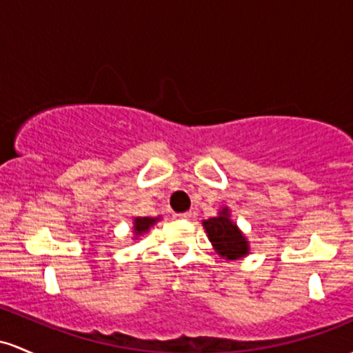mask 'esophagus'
<instances>
[{"label": "esophagus", "instance_id": "obj_1", "mask_svg": "<svg viewBox=\"0 0 353 353\" xmlns=\"http://www.w3.org/2000/svg\"><path fill=\"white\" fill-rule=\"evenodd\" d=\"M176 219L178 220H188V219H192V212H185V213H176Z\"/></svg>", "mask_w": 353, "mask_h": 353}]
</instances>
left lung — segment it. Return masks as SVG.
<instances>
[{
  "label": "left lung",
  "mask_w": 353,
  "mask_h": 353,
  "mask_svg": "<svg viewBox=\"0 0 353 353\" xmlns=\"http://www.w3.org/2000/svg\"><path fill=\"white\" fill-rule=\"evenodd\" d=\"M203 228L207 232L208 240L220 256L227 260H236L248 255V241L243 233L230 219V210L225 207L219 212V216L203 220Z\"/></svg>",
  "instance_id": "obj_1"
}]
</instances>
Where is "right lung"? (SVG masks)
<instances>
[{"label":"right lung","instance_id":"add662e5","mask_svg":"<svg viewBox=\"0 0 353 353\" xmlns=\"http://www.w3.org/2000/svg\"><path fill=\"white\" fill-rule=\"evenodd\" d=\"M158 221V219H150V216H137V219L133 220V232H134V239H138V236L145 235L146 232H148L150 227H153Z\"/></svg>","mask_w":353,"mask_h":353}]
</instances>
